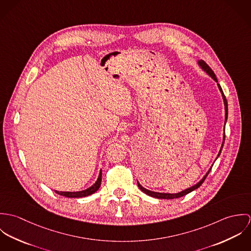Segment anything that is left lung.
Returning <instances> with one entry per match:
<instances>
[{"label":"left lung","mask_w":251,"mask_h":251,"mask_svg":"<svg viewBox=\"0 0 251 251\" xmlns=\"http://www.w3.org/2000/svg\"><path fill=\"white\" fill-rule=\"evenodd\" d=\"M199 65L201 66V68L205 71V72H207L212 78H214V80H215V82H217V79H216V76H215V72H213V70L204 62V61H199ZM217 86H218V88H219V90H220V92H221V94H222V97H223V100H224V105H225V122L227 121V117H228V104H227V100H226V98H225V96H224V94H223V91H222V89H221V87H220V85L219 84H217ZM225 140V134H224V137H223V141ZM224 143V142H223ZM223 143H222V146H221V149H220V151H219V153H218V155L217 156H219V154H220V152H221V150H222V148H223ZM211 172V169L209 170V172L205 175V177L203 178V179H201L198 183H196L195 185H193V186H191V187H189V188H187V189H185V190H182L181 192H179V193H175V194H171V193H159V192H154V191H151V190H148V189H146V188H144L143 186L138 182V186H139V188L143 191L144 193H146V194H148L149 196H151V197H154V198H158V199H175V198H179V197H182V196H184V195H186V194H188L189 192H191V191H193V190H195L196 188H198L203 182H204V180L205 179L207 178V176L209 175V173Z\"/></svg>","instance_id":"8db88e82"}]
</instances>
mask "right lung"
Wrapping results in <instances>:
<instances>
[{
    "mask_svg": "<svg viewBox=\"0 0 251 251\" xmlns=\"http://www.w3.org/2000/svg\"><path fill=\"white\" fill-rule=\"evenodd\" d=\"M101 184V171L100 173V176H99V179L97 180V182L92 185L90 188L86 189V190H82V191H76V192H64V191H57L55 190V192L57 194H60L62 196H65V197H69V198H79V197H85V196H88V195H91L93 193H95L100 186Z\"/></svg>",
    "mask_w": 251,
    "mask_h": 251,
    "instance_id": "right-lung-1",
    "label": "right lung"
}]
</instances>
